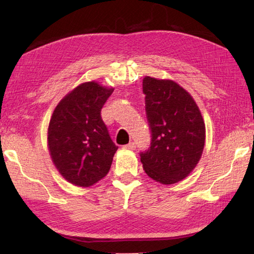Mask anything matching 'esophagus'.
Here are the masks:
<instances>
[{
	"label": "esophagus",
	"instance_id": "1",
	"mask_svg": "<svg viewBox=\"0 0 254 254\" xmlns=\"http://www.w3.org/2000/svg\"><path fill=\"white\" fill-rule=\"evenodd\" d=\"M123 148H124V149H130V150H134V149L136 148V145H135V143H134V142H131V143L127 144V145H124Z\"/></svg>",
	"mask_w": 254,
	"mask_h": 254
}]
</instances>
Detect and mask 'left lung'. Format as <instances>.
Masks as SVG:
<instances>
[{
    "label": "left lung",
    "instance_id": "1",
    "mask_svg": "<svg viewBox=\"0 0 254 254\" xmlns=\"http://www.w3.org/2000/svg\"><path fill=\"white\" fill-rule=\"evenodd\" d=\"M152 143L141 153L143 169L156 182L174 185L195 168L205 145V123L193 97L171 79H143Z\"/></svg>",
    "mask_w": 254,
    "mask_h": 254
}]
</instances>
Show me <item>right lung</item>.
<instances>
[{
	"label": "right lung",
	"instance_id": "1",
	"mask_svg": "<svg viewBox=\"0 0 254 254\" xmlns=\"http://www.w3.org/2000/svg\"><path fill=\"white\" fill-rule=\"evenodd\" d=\"M112 87L86 82L59 102L48 127V148L60 175L74 186L88 188L106 177L118 146L100 116Z\"/></svg>",
	"mask_w": 254,
	"mask_h": 254
}]
</instances>
